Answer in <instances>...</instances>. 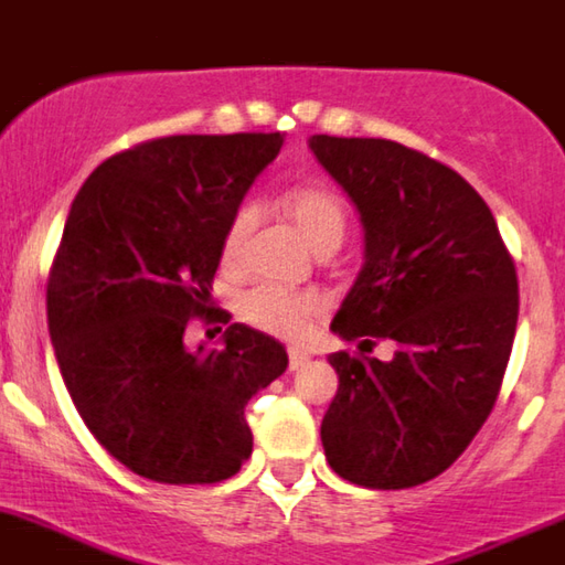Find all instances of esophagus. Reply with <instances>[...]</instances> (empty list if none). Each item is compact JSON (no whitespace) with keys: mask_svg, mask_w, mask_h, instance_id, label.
Wrapping results in <instances>:
<instances>
[{"mask_svg":"<svg viewBox=\"0 0 565 565\" xmlns=\"http://www.w3.org/2000/svg\"><path fill=\"white\" fill-rule=\"evenodd\" d=\"M288 363H291L294 372H299V369L308 366V363H310V354L305 352V349L294 347V349H288Z\"/></svg>","mask_w":565,"mask_h":565,"instance_id":"1","label":"esophagus"}]
</instances>
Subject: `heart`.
I'll return each mask as SVG.
<instances>
[{
    "label": "heart",
    "mask_w": 565,
    "mask_h": 565,
    "mask_svg": "<svg viewBox=\"0 0 565 565\" xmlns=\"http://www.w3.org/2000/svg\"><path fill=\"white\" fill-rule=\"evenodd\" d=\"M288 213L313 249L330 244V241L341 244L343 230H347V211H343L341 199L327 188H299L288 199ZM255 216V207L246 205L230 222L222 244V257L227 263H233L244 249ZM321 310H324V302L316 294L288 291L279 286H255L241 294L238 299L241 319L277 338H302Z\"/></svg>",
    "instance_id": "obj_1"
}]
</instances>
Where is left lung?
<instances>
[{"label":"left lung","mask_w":565,"mask_h":565,"mask_svg":"<svg viewBox=\"0 0 565 565\" xmlns=\"http://www.w3.org/2000/svg\"><path fill=\"white\" fill-rule=\"evenodd\" d=\"M363 224V266L330 330L394 341V358L330 354L338 394L327 463L363 488L433 480L497 402L519 321V279L480 193L449 166L385 138L310 136Z\"/></svg>","instance_id":"8db88e82"}]
</instances>
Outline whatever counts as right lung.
<instances>
[{"instance_id":"obj_1","label":"right lung","mask_w":565,"mask_h":565,"mask_svg":"<svg viewBox=\"0 0 565 565\" xmlns=\"http://www.w3.org/2000/svg\"><path fill=\"white\" fill-rule=\"evenodd\" d=\"M279 147V132L158 138L96 166L72 202L46 288L52 347L85 427L147 480L238 475L246 402L288 369L286 347L246 324L222 349L185 343L224 233Z\"/></svg>"}]
</instances>
